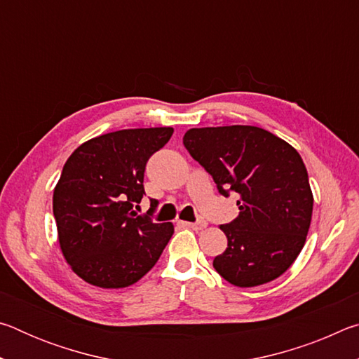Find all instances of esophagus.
<instances>
[{"instance_id": "34e87169", "label": "esophagus", "mask_w": 359, "mask_h": 359, "mask_svg": "<svg viewBox=\"0 0 359 359\" xmlns=\"http://www.w3.org/2000/svg\"><path fill=\"white\" fill-rule=\"evenodd\" d=\"M188 228H191V229H194V231H201V229H204L205 226H208V223L205 222H203V220H199V222H194V223H185Z\"/></svg>"}]
</instances>
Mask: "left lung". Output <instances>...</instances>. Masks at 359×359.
<instances>
[{"mask_svg": "<svg viewBox=\"0 0 359 359\" xmlns=\"http://www.w3.org/2000/svg\"><path fill=\"white\" fill-rule=\"evenodd\" d=\"M185 149L223 196L238 194L239 215L220 229L228 247L215 271L241 288L276 280L294 263L311 228L313 194L301 155L258 126L191 128Z\"/></svg>", "mask_w": 359, "mask_h": 359, "instance_id": "left-lung-1", "label": "left lung"}]
</instances>
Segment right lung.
Wrapping results in <instances>:
<instances>
[{
  "mask_svg": "<svg viewBox=\"0 0 359 359\" xmlns=\"http://www.w3.org/2000/svg\"><path fill=\"white\" fill-rule=\"evenodd\" d=\"M172 133L169 126L107 133L79 145L65 163L53 190V215L63 257L82 280L100 288L130 287L161 257L174 224L154 223L133 205L145 194L149 158Z\"/></svg>",
  "mask_w": 359,
  "mask_h": 359,
  "instance_id": "add662e5",
  "label": "right lung"
}]
</instances>
